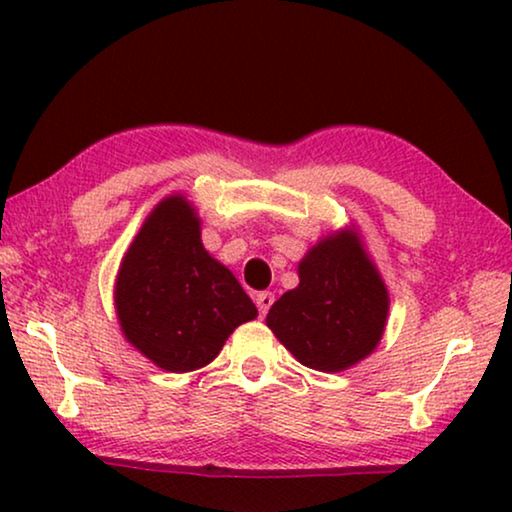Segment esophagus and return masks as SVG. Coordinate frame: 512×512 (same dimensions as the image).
I'll use <instances>...</instances> for the list:
<instances>
[{
  "instance_id": "obj_1",
  "label": "esophagus",
  "mask_w": 512,
  "mask_h": 512,
  "mask_svg": "<svg viewBox=\"0 0 512 512\" xmlns=\"http://www.w3.org/2000/svg\"><path fill=\"white\" fill-rule=\"evenodd\" d=\"M272 303H275V293L263 291V293H258V296H256V305H258V312H261V314H268Z\"/></svg>"
}]
</instances>
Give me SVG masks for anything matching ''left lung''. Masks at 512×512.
<instances>
[{"mask_svg": "<svg viewBox=\"0 0 512 512\" xmlns=\"http://www.w3.org/2000/svg\"><path fill=\"white\" fill-rule=\"evenodd\" d=\"M300 284L270 307L265 324L307 368L340 373L373 354L389 293L354 230L328 235L298 263Z\"/></svg>", "mask_w": 512, "mask_h": 512, "instance_id": "left-lung-1", "label": "left lung"}]
</instances>
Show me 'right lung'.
I'll list each match as a JSON object with an SVG mask.
<instances>
[{
  "instance_id": "right-lung-1",
  "label": "right lung",
  "mask_w": 512,
  "mask_h": 512,
  "mask_svg": "<svg viewBox=\"0 0 512 512\" xmlns=\"http://www.w3.org/2000/svg\"><path fill=\"white\" fill-rule=\"evenodd\" d=\"M114 303L125 340L170 373L207 366L258 314L233 272L202 247L184 195L158 202L144 221L123 256Z\"/></svg>"
}]
</instances>
